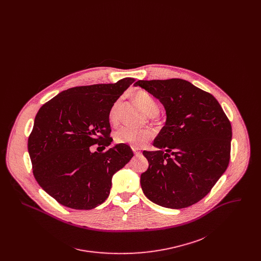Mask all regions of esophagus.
<instances>
[{
  "mask_svg": "<svg viewBox=\"0 0 261 261\" xmlns=\"http://www.w3.org/2000/svg\"><path fill=\"white\" fill-rule=\"evenodd\" d=\"M132 150H133V152H134L135 155H140V154H141V150L138 149V148H132Z\"/></svg>",
  "mask_w": 261,
  "mask_h": 261,
  "instance_id": "34e87169",
  "label": "esophagus"
}]
</instances>
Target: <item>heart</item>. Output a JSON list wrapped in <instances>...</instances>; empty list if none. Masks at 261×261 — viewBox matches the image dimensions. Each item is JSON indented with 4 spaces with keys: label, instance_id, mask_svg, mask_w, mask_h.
I'll return each mask as SVG.
<instances>
[{
    "label": "heart",
    "instance_id": "heart-1",
    "mask_svg": "<svg viewBox=\"0 0 261 261\" xmlns=\"http://www.w3.org/2000/svg\"><path fill=\"white\" fill-rule=\"evenodd\" d=\"M134 100L137 105L149 116H154L159 113L160 107L156 100L146 91H138L134 95ZM121 108V99H116L111 107L109 112V119L112 123H116L119 117ZM152 133L149 129L136 130L129 127H123L117 130L114 134L115 142L118 144H126L133 148H140L151 139Z\"/></svg>",
    "mask_w": 261,
    "mask_h": 261
}]
</instances>
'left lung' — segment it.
I'll return each instance as SVG.
<instances>
[{"mask_svg": "<svg viewBox=\"0 0 261 261\" xmlns=\"http://www.w3.org/2000/svg\"><path fill=\"white\" fill-rule=\"evenodd\" d=\"M159 99L166 122L143 154L149 168L141 187L152 202L185 208L203 199L230 161L232 127L217 99L183 79L139 80L134 84Z\"/></svg>", "mask_w": 261, "mask_h": 261, "instance_id": "1", "label": "left lung"}]
</instances>
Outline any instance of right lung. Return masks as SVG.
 <instances>
[{"label":"right lung","instance_id":"right-lung-1","mask_svg":"<svg viewBox=\"0 0 261 261\" xmlns=\"http://www.w3.org/2000/svg\"><path fill=\"white\" fill-rule=\"evenodd\" d=\"M134 81L127 77L114 84L70 88L39 110L28 139L33 174L62 205L88 211L101 204L113 174L132 159L125 144L105 152H92L90 147L111 145L110 109Z\"/></svg>","mask_w":261,"mask_h":261}]
</instances>
